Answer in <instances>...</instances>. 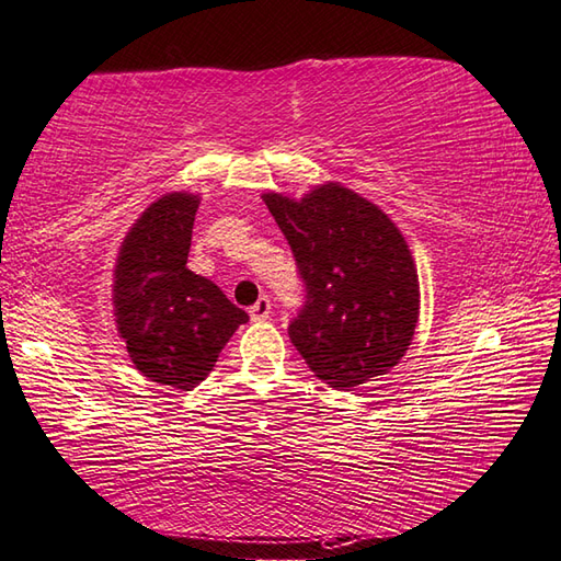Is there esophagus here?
Here are the masks:
<instances>
[{"instance_id":"34e87169","label":"esophagus","mask_w":561,"mask_h":561,"mask_svg":"<svg viewBox=\"0 0 561 561\" xmlns=\"http://www.w3.org/2000/svg\"><path fill=\"white\" fill-rule=\"evenodd\" d=\"M272 313V301L267 296H260V299L250 306V318L252 321H267Z\"/></svg>"}]
</instances>
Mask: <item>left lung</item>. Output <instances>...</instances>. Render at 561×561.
<instances>
[{
	"instance_id": "left-lung-1",
	"label": "left lung",
	"mask_w": 561,
	"mask_h": 561,
	"mask_svg": "<svg viewBox=\"0 0 561 561\" xmlns=\"http://www.w3.org/2000/svg\"><path fill=\"white\" fill-rule=\"evenodd\" d=\"M262 202L306 287L289 325L306 365L333 389L387 375L409 350L421 309L419 272L397 224L337 182L299 202L274 192Z\"/></svg>"
}]
</instances>
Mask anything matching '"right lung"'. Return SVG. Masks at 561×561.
I'll return each mask as SVG.
<instances>
[{"mask_svg": "<svg viewBox=\"0 0 561 561\" xmlns=\"http://www.w3.org/2000/svg\"><path fill=\"white\" fill-rule=\"evenodd\" d=\"M199 196L172 192L152 202L121 243L114 316L128 357L150 381L190 391L248 323L211 279L186 267Z\"/></svg>", "mask_w": 561, "mask_h": 561, "instance_id": "right-lung-1", "label": "right lung"}]
</instances>
